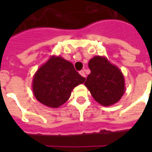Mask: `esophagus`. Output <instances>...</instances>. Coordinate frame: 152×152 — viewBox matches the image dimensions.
I'll return each mask as SVG.
<instances>
[{"mask_svg":"<svg viewBox=\"0 0 152 152\" xmlns=\"http://www.w3.org/2000/svg\"><path fill=\"white\" fill-rule=\"evenodd\" d=\"M80 76H83V77H86V73H85V72L83 71V70H81V71H80Z\"/></svg>","mask_w":152,"mask_h":152,"instance_id":"esophagus-1","label":"esophagus"}]
</instances>
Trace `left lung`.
Here are the masks:
<instances>
[{
  "mask_svg": "<svg viewBox=\"0 0 152 152\" xmlns=\"http://www.w3.org/2000/svg\"><path fill=\"white\" fill-rule=\"evenodd\" d=\"M89 67L91 72L85 85L93 98L102 106L117 102L124 93V80L121 70L99 56L89 60Z\"/></svg>",
  "mask_w": 152,
  "mask_h": 152,
  "instance_id": "left-lung-1",
  "label": "left lung"
}]
</instances>
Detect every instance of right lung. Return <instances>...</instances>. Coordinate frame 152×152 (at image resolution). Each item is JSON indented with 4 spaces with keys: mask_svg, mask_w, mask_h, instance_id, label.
Here are the masks:
<instances>
[{
    "mask_svg": "<svg viewBox=\"0 0 152 152\" xmlns=\"http://www.w3.org/2000/svg\"><path fill=\"white\" fill-rule=\"evenodd\" d=\"M85 80L72 63L61 57H52L34 76L33 93L44 105L58 107L68 100L74 87Z\"/></svg>",
    "mask_w": 152,
    "mask_h": 152,
    "instance_id": "obj_1",
    "label": "right lung"
}]
</instances>
